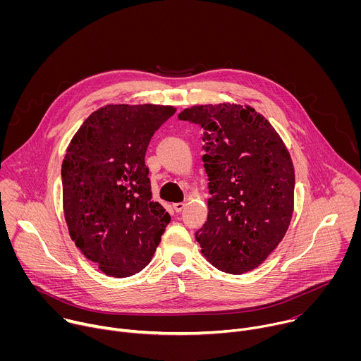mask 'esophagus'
Masks as SVG:
<instances>
[{"label":"esophagus","instance_id":"esophagus-1","mask_svg":"<svg viewBox=\"0 0 361 361\" xmlns=\"http://www.w3.org/2000/svg\"><path fill=\"white\" fill-rule=\"evenodd\" d=\"M184 207H185V202H174V204H173V209H174L177 213H180Z\"/></svg>","mask_w":361,"mask_h":361}]
</instances>
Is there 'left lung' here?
Returning a JSON list of instances; mask_svg holds the SVG:
<instances>
[{"instance_id":"1","label":"left lung","mask_w":361,"mask_h":361,"mask_svg":"<svg viewBox=\"0 0 361 361\" xmlns=\"http://www.w3.org/2000/svg\"><path fill=\"white\" fill-rule=\"evenodd\" d=\"M180 120L202 130L209 216L195 233L214 267L243 274L280 244L294 210V167L273 126L250 106H192Z\"/></svg>"}]
</instances>
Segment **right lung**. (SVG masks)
I'll return each mask as SVG.
<instances>
[{"label":"right lung","instance_id":"1","mask_svg":"<svg viewBox=\"0 0 361 361\" xmlns=\"http://www.w3.org/2000/svg\"><path fill=\"white\" fill-rule=\"evenodd\" d=\"M176 109L109 104L73 137L63 161V207L70 237L107 276L123 279L152 259L170 223L151 200L145 151Z\"/></svg>","mask_w":361,"mask_h":361}]
</instances>
